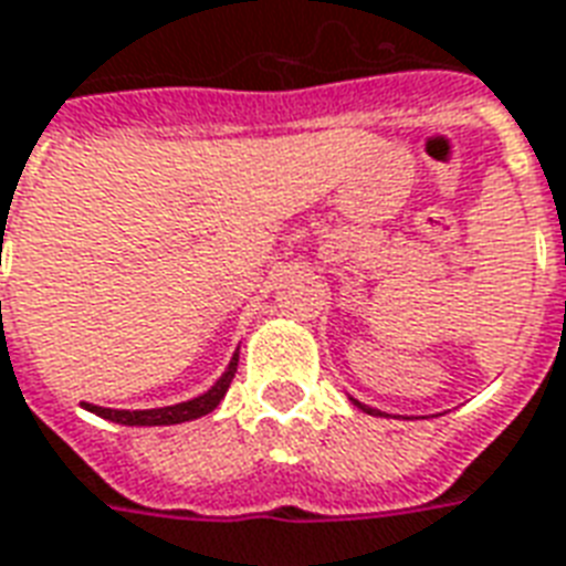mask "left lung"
<instances>
[{"instance_id":"left-lung-1","label":"left lung","mask_w":566,"mask_h":566,"mask_svg":"<svg viewBox=\"0 0 566 566\" xmlns=\"http://www.w3.org/2000/svg\"><path fill=\"white\" fill-rule=\"evenodd\" d=\"M348 399H352V402H355V406H358L360 411H367V415H381L379 409H369V406H364V402H358V399H355V397H348Z\"/></svg>"}]
</instances>
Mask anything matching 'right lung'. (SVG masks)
Instances as JSON below:
<instances>
[{
	"label": "right lung",
	"instance_id": "obj_1",
	"mask_svg": "<svg viewBox=\"0 0 566 566\" xmlns=\"http://www.w3.org/2000/svg\"><path fill=\"white\" fill-rule=\"evenodd\" d=\"M238 369V352L229 358V367L223 369L220 376L206 394H199L193 399H185V402H176V406H164V409H104V406H92V402H83V409L97 415V418L113 420V423H122V427H172V423H185V420H197L208 411H214L220 406V399L227 397L229 385L235 379Z\"/></svg>",
	"mask_w": 566,
	"mask_h": 566
}]
</instances>
